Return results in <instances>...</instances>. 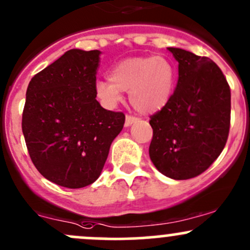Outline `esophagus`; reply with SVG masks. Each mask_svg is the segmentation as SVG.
<instances>
[{"label": "esophagus", "instance_id": "obj_1", "mask_svg": "<svg viewBox=\"0 0 250 250\" xmlns=\"http://www.w3.org/2000/svg\"><path fill=\"white\" fill-rule=\"evenodd\" d=\"M137 122H138V118L132 117V115H126L125 126H130V125L135 124V123H137Z\"/></svg>", "mask_w": 250, "mask_h": 250}]
</instances>
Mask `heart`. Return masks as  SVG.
Here are the masks:
<instances>
[{"instance_id": "1", "label": "heart", "mask_w": 250, "mask_h": 250, "mask_svg": "<svg viewBox=\"0 0 250 250\" xmlns=\"http://www.w3.org/2000/svg\"><path fill=\"white\" fill-rule=\"evenodd\" d=\"M109 81H98L96 98L114 107L128 92L133 108L142 114L161 111L170 101L175 87V69L163 56H139L120 61L108 74Z\"/></svg>"}]
</instances>
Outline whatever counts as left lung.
Segmentation results:
<instances>
[{"instance_id": "8db88e82", "label": "left lung", "mask_w": 250, "mask_h": 250, "mask_svg": "<svg viewBox=\"0 0 250 250\" xmlns=\"http://www.w3.org/2000/svg\"><path fill=\"white\" fill-rule=\"evenodd\" d=\"M179 80L167 106L150 117V160L174 180L195 178L221 155L230 128L231 94L219 66L208 57L168 47Z\"/></svg>"}]
</instances>
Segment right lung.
<instances>
[{"instance_id":"1","label":"right lung","mask_w":250,"mask_h":250,"mask_svg":"<svg viewBox=\"0 0 250 250\" xmlns=\"http://www.w3.org/2000/svg\"><path fill=\"white\" fill-rule=\"evenodd\" d=\"M100 51L72 49L34 75L26 92L22 132L45 179L82 188L100 176L125 115L96 100Z\"/></svg>"}]
</instances>
